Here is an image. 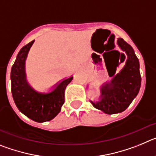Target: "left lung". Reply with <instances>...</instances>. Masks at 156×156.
Wrapping results in <instances>:
<instances>
[{
    "mask_svg": "<svg viewBox=\"0 0 156 156\" xmlns=\"http://www.w3.org/2000/svg\"><path fill=\"white\" fill-rule=\"evenodd\" d=\"M117 44L127 55L126 64L111 82L101 87L100 101H90L94 108L110 115L122 112L128 108L138 94L141 83L139 60L133 48L122 38H118Z\"/></svg>",
    "mask_w": 156,
    "mask_h": 156,
    "instance_id": "8db88e82",
    "label": "left lung"
}]
</instances>
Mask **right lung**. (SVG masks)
Segmentation results:
<instances>
[{
  "mask_svg": "<svg viewBox=\"0 0 156 156\" xmlns=\"http://www.w3.org/2000/svg\"><path fill=\"white\" fill-rule=\"evenodd\" d=\"M34 41L19 51L12 67V93L17 108L32 120L38 122L54 119L65 102V90L73 76L62 81L50 93H40L28 83L25 70L27 55Z\"/></svg>",
  "mask_w": 156,
  "mask_h": 156,
  "instance_id": "1",
  "label": "right lung"
}]
</instances>
